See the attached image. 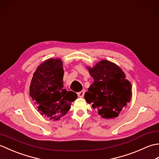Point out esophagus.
I'll return each mask as SVG.
<instances>
[{
    "instance_id": "34e87169",
    "label": "esophagus",
    "mask_w": 159,
    "mask_h": 159,
    "mask_svg": "<svg viewBox=\"0 0 159 159\" xmlns=\"http://www.w3.org/2000/svg\"><path fill=\"white\" fill-rule=\"evenodd\" d=\"M84 94H85V91H81V92H80L77 93V95L80 98H83L84 96Z\"/></svg>"
}]
</instances>
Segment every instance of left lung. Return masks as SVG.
Instances as JSON below:
<instances>
[{
  "label": "left lung",
  "mask_w": 159,
  "mask_h": 159,
  "mask_svg": "<svg viewBox=\"0 0 159 159\" xmlns=\"http://www.w3.org/2000/svg\"><path fill=\"white\" fill-rule=\"evenodd\" d=\"M93 83L90 85L85 98L104 118L116 117L132 96L131 84L120 67L103 60L93 68L88 67Z\"/></svg>",
  "instance_id": "8db88e82"
}]
</instances>
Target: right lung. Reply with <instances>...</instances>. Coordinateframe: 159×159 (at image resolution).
Returning a JSON list of instances; mask_svg holds the SVG:
<instances>
[{
	"label": "right lung",
	"instance_id": "obj_1",
	"mask_svg": "<svg viewBox=\"0 0 159 159\" xmlns=\"http://www.w3.org/2000/svg\"><path fill=\"white\" fill-rule=\"evenodd\" d=\"M60 59H50L40 65L33 74L30 96L42 115L57 120L70 109L76 93L63 88L64 71Z\"/></svg>",
	"mask_w": 159,
	"mask_h": 159
}]
</instances>
